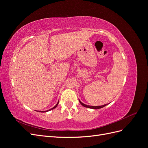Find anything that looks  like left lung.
<instances>
[{"mask_svg": "<svg viewBox=\"0 0 148 148\" xmlns=\"http://www.w3.org/2000/svg\"><path fill=\"white\" fill-rule=\"evenodd\" d=\"M79 101L80 102V104H81L83 106L85 107H87V108H89V109H101V108H102V107H105L106 106L108 105V104H104L103 106H88V105H86L84 104V103L82 102L81 101H80V100L79 99Z\"/></svg>", "mask_w": 148, "mask_h": 148, "instance_id": "left-lung-1", "label": "left lung"}]
</instances>
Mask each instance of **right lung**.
<instances>
[{"label":"right lung","mask_w":148,"mask_h":148,"mask_svg":"<svg viewBox=\"0 0 148 148\" xmlns=\"http://www.w3.org/2000/svg\"><path fill=\"white\" fill-rule=\"evenodd\" d=\"M59 101H58V102L57 103V104L54 106V107H52V109H49V110H45V111H39V112H48V111H50V110H52V109H54L55 108H56V107L58 106V104H59Z\"/></svg>","instance_id":"obj_1"}]
</instances>
